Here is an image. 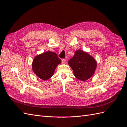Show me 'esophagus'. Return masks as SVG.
<instances>
[{"mask_svg": "<svg viewBox=\"0 0 127 127\" xmlns=\"http://www.w3.org/2000/svg\"><path fill=\"white\" fill-rule=\"evenodd\" d=\"M62 62L63 64H65L66 62V59H63L62 60Z\"/></svg>", "mask_w": 127, "mask_h": 127, "instance_id": "esophagus-1", "label": "esophagus"}]
</instances>
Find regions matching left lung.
Wrapping results in <instances>:
<instances>
[{"mask_svg":"<svg viewBox=\"0 0 127 127\" xmlns=\"http://www.w3.org/2000/svg\"><path fill=\"white\" fill-rule=\"evenodd\" d=\"M74 76L84 82L91 78L95 73L97 63L95 60L87 52L77 50L74 56L68 62Z\"/></svg>","mask_w":127,"mask_h":127,"instance_id":"obj_1","label":"left lung"}]
</instances>
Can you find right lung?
<instances>
[{
  "label": "right lung",
  "instance_id": "obj_1",
  "mask_svg": "<svg viewBox=\"0 0 127 127\" xmlns=\"http://www.w3.org/2000/svg\"><path fill=\"white\" fill-rule=\"evenodd\" d=\"M61 60L52 51H46L36 56L32 63V70L40 79L46 80L54 75L55 70Z\"/></svg>",
  "mask_w": 127,
  "mask_h": 127
}]
</instances>
